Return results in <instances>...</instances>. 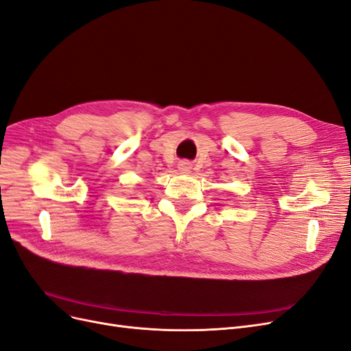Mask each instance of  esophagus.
<instances>
[{"mask_svg": "<svg viewBox=\"0 0 351 351\" xmlns=\"http://www.w3.org/2000/svg\"><path fill=\"white\" fill-rule=\"evenodd\" d=\"M178 170H180L181 173H189V171L191 170V164H190L189 161H181V162L178 164Z\"/></svg>", "mask_w": 351, "mask_h": 351, "instance_id": "34e87169", "label": "esophagus"}]
</instances>
